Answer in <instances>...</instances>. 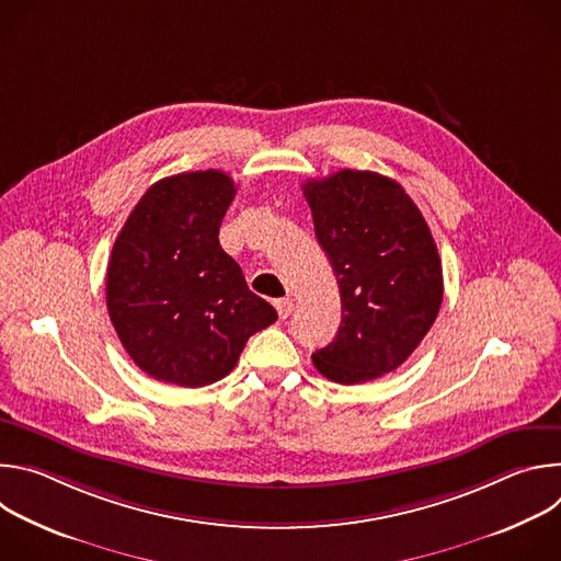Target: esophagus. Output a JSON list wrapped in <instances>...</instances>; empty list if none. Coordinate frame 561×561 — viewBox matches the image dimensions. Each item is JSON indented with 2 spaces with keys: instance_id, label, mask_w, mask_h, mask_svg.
<instances>
[{
  "instance_id": "esophagus-1",
  "label": "esophagus",
  "mask_w": 561,
  "mask_h": 561,
  "mask_svg": "<svg viewBox=\"0 0 561 561\" xmlns=\"http://www.w3.org/2000/svg\"><path fill=\"white\" fill-rule=\"evenodd\" d=\"M275 308H277L279 319H288L290 312H293V308H295V301H293L290 297H284V299H277V301H275Z\"/></svg>"
}]
</instances>
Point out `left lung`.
<instances>
[{
	"instance_id": "obj_1",
	"label": "left lung",
	"mask_w": 561,
	"mask_h": 561,
	"mask_svg": "<svg viewBox=\"0 0 561 561\" xmlns=\"http://www.w3.org/2000/svg\"><path fill=\"white\" fill-rule=\"evenodd\" d=\"M301 191L342 295L340 331L312 364L346 386L377 379L411 357L439 312L431 228L402 186L373 171L344 169Z\"/></svg>"
}]
</instances>
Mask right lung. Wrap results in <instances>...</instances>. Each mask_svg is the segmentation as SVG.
<instances>
[{
	"instance_id": "1",
	"label": "right lung",
	"mask_w": 561,
	"mask_h": 561,
	"mask_svg": "<svg viewBox=\"0 0 561 561\" xmlns=\"http://www.w3.org/2000/svg\"><path fill=\"white\" fill-rule=\"evenodd\" d=\"M234 191L215 169L159 180L115 239L111 322L130 359L157 381L199 388L226 377L249 337L277 319L219 247Z\"/></svg>"
}]
</instances>
